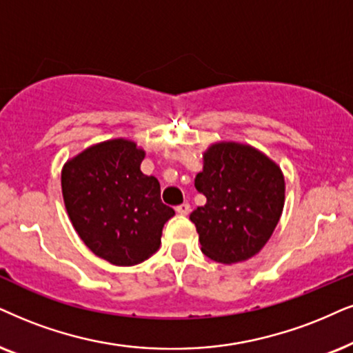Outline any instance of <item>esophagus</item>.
<instances>
[{
    "instance_id": "esophagus-1",
    "label": "esophagus",
    "mask_w": 353,
    "mask_h": 353,
    "mask_svg": "<svg viewBox=\"0 0 353 353\" xmlns=\"http://www.w3.org/2000/svg\"><path fill=\"white\" fill-rule=\"evenodd\" d=\"M176 212L179 213V215H189V212H190V205L189 203H182V205H179V207H176Z\"/></svg>"
}]
</instances>
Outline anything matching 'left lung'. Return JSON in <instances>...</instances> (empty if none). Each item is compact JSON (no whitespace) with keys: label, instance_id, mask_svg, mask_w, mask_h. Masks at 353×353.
Segmentation results:
<instances>
[{"label":"left lung","instance_id":"left-lung-1","mask_svg":"<svg viewBox=\"0 0 353 353\" xmlns=\"http://www.w3.org/2000/svg\"><path fill=\"white\" fill-rule=\"evenodd\" d=\"M195 189L207 197L190 213L202 252L220 264L256 256L274 233L285 205L279 164L251 145L218 141L203 153Z\"/></svg>","mask_w":353,"mask_h":353}]
</instances>
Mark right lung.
I'll return each instance as SVG.
<instances>
[{
  "instance_id": "add662e5",
  "label": "right lung",
  "mask_w": 353,
  "mask_h": 353,
  "mask_svg": "<svg viewBox=\"0 0 353 353\" xmlns=\"http://www.w3.org/2000/svg\"><path fill=\"white\" fill-rule=\"evenodd\" d=\"M145 150L125 138L101 141L68 159L61 194L83 243L114 265H137L161 246L174 210L154 176L141 172Z\"/></svg>"
}]
</instances>
